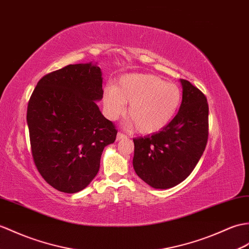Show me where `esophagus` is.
<instances>
[{
  "mask_svg": "<svg viewBox=\"0 0 249 249\" xmlns=\"http://www.w3.org/2000/svg\"><path fill=\"white\" fill-rule=\"evenodd\" d=\"M124 139H127V137L124 134H122V132H119V134L117 135V141L124 140Z\"/></svg>",
  "mask_w": 249,
  "mask_h": 249,
  "instance_id": "1",
  "label": "esophagus"
}]
</instances>
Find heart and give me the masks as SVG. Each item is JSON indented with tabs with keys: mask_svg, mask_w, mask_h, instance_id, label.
<instances>
[{
	"mask_svg": "<svg viewBox=\"0 0 249 249\" xmlns=\"http://www.w3.org/2000/svg\"><path fill=\"white\" fill-rule=\"evenodd\" d=\"M178 86L164 82L153 74H127L119 79L115 88L109 87L104 94V108L109 119H117L125 111L135 129L151 135L170 124L180 105Z\"/></svg>",
	"mask_w": 249,
	"mask_h": 249,
	"instance_id": "heart-1",
	"label": "heart"
}]
</instances>
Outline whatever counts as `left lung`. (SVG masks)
<instances>
[{
    "mask_svg": "<svg viewBox=\"0 0 249 249\" xmlns=\"http://www.w3.org/2000/svg\"><path fill=\"white\" fill-rule=\"evenodd\" d=\"M182 102L163 129L134 139L135 172L155 189H169L186 179L197 164L208 140V107L203 92L180 79Z\"/></svg>",
    "mask_w": 249,
    "mask_h": 249,
    "instance_id": "left-lung-1",
    "label": "left lung"
}]
</instances>
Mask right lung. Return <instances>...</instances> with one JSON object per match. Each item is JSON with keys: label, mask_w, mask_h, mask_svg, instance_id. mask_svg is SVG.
I'll return each instance as SVG.
<instances>
[{"label": "right lung", "mask_w": 249, "mask_h": 249, "mask_svg": "<svg viewBox=\"0 0 249 249\" xmlns=\"http://www.w3.org/2000/svg\"><path fill=\"white\" fill-rule=\"evenodd\" d=\"M103 77L96 63H78L46 74L27 106L35 164L60 192L76 193L93 180L102 153L117 129L102 114Z\"/></svg>", "instance_id": "right-lung-1"}]
</instances>
